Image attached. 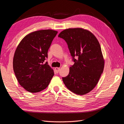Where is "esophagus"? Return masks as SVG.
<instances>
[{
    "mask_svg": "<svg viewBox=\"0 0 124 124\" xmlns=\"http://www.w3.org/2000/svg\"><path fill=\"white\" fill-rule=\"evenodd\" d=\"M55 70L56 71V72L58 73L59 71V70H60V68H59V67H56V68H55Z\"/></svg>",
    "mask_w": 124,
    "mask_h": 124,
    "instance_id": "1",
    "label": "esophagus"
}]
</instances>
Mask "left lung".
<instances>
[{
  "mask_svg": "<svg viewBox=\"0 0 124 124\" xmlns=\"http://www.w3.org/2000/svg\"><path fill=\"white\" fill-rule=\"evenodd\" d=\"M58 37L67 42L74 62L69 74L62 78L63 83L76 94H86L95 87L103 71L104 61L99 42L93 33L81 28L63 30Z\"/></svg>",
  "mask_w": 124,
  "mask_h": 124,
  "instance_id": "left-lung-1",
  "label": "left lung"
}]
</instances>
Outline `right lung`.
<instances>
[{
	"instance_id": "1",
	"label": "right lung",
	"mask_w": 124,
	"mask_h": 124,
	"mask_svg": "<svg viewBox=\"0 0 124 124\" xmlns=\"http://www.w3.org/2000/svg\"><path fill=\"white\" fill-rule=\"evenodd\" d=\"M57 31L40 30L26 35L15 51L13 67L19 84L26 91L36 93L46 89L54 75L44 63L47 52Z\"/></svg>"
}]
</instances>
